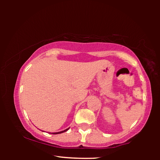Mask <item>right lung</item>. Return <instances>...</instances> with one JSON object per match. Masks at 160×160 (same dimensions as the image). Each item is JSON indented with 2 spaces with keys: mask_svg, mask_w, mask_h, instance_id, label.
<instances>
[{
  "mask_svg": "<svg viewBox=\"0 0 160 160\" xmlns=\"http://www.w3.org/2000/svg\"><path fill=\"white\" fill-rule=\"evenodd\" d=\"M70 128H67V129H66V130H64V131H60V132H52V133L51 134H60V133H62V132H66V131H67Z\"/></svg>",
  "mask_w": 160,
  "mask_h": 160,
  "instance_id": "1",
  "label": "right lung"
}]
</instances>
